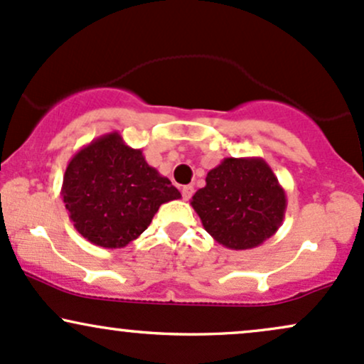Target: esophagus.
<instances>
[{"label": "esophagus", "instance_id": "34e87169", "mask_svg": "<svg viewBox=\"0 0 364 364\" xmlns=\"http://www.w3.org/2000/svg\"><path fill=\"white\" fill-rule=\"evenodd\" d=\"M194 194V187L193 186H183L182 187V198L186 199V201H189L191 198H193Z\"/></svg>", "mask_w": 364, "mask_h": 364}]
</instances>
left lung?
<instances>
[{"instance_id":"8db88e82","label":"left lung","mask_w":364,"mask_h":364,"mask_svg":"<svg viewBox=\"0 0 364 364\" xmlns=\"http://www.w3.org/2000/svg\"><path fill=\"white\" fill-rule=\"evenodd\" d=\"M191 206L204 230L235 251L258 247L279 230L287 198L263 158H225L208 171Z\"/></svg>"}]
</instances>
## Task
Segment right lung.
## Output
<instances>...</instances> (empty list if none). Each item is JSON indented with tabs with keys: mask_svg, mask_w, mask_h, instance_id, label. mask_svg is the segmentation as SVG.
<instances>
[{
	"mask_svg": "<svg viewBox=\"0 0 364 364\" xmlns=\"http://www.w3.org/2000/svg\"><path fill=\"white\" fill-rule=\"evenodd\" d=\"M68 216L84 239L106 249L137 239L161 204L182 198L141 149L118 132L94 139L68 161L61 186Z\"/></svg>",
	"mask_w": 364,
	"mask_h": 364,
	"instance_id": "add662e5",
	"label": "right lung"
}]
</instances>
